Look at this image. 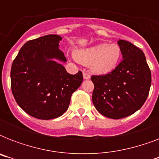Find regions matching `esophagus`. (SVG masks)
I'll list each match as a JSON object with an SVG mask.
<instances>
[{"mask_svg": "<svg viewBox=\"0 0 159 159\" xmlns=\"http://www.w3.org/2000/svg\"><path fill=\"white\" fill-rule=\"evenodd\" d=\"M90 77H91V76H90V74L88 72H83V78H84L85 80L90 79Z\"/></svg>", "mask_w": 159, "mask_h": 159, "instance_id": "34e87169", "label": "esophagus"}]
</instances>
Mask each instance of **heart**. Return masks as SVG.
I'll use <instances>...</instances> for the list:
<instances>
[{
	"label": "heart",
	"mask_w": 159,
	"mask_h": 159,
	"mask_svg": "<svg viewBox=\"0 0 159 159\" xmlns=\"http://www.w3.org/2000/svg\"><path fill=\"white\" fill-rule=\"evenodd\" d=\"M121 56V48L117 43H99L75 53L77 62L89 66L91 71L97 74H106L116 69Z\"/></svg>",
	"instance_id": "b5f03b06"
}]
</instances>
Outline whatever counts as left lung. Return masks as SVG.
Wrapping results in <instances>:
<instances>
[{
    "label": "left lung",
    "mask_w": 159,
    "mask_h": 159,
    "mask_svg": "<svg viewBox=\"0 0 159 159\" xmlns=\"http://www.w3.org/2000/svg\"><path fill=\"white\" fill-rule=\"evenodd\" d=\"M123 60L111 72L92 76V102L100 113L111 119L131 116L148 96L151 72L143 51L128 41L117 42Z\"/></svg>",
    "instance_id": "left-lung-1"
}]
</instances>
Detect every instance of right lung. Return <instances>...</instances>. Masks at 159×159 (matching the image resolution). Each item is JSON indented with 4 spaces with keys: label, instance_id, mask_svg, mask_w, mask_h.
<instances>
[{
    "label": "right lung",
    "instance_id": "obj_1",
    "mask_svg": "<svg viewBox=\"0 0 159 159\" xmlns=\"http://www.w3.org/2000/svg\"><path fill=\"white\" fill-rule=\"evenodd\" d=\"M62 37L57 34L26 42L11 66V90L17 104L34 118L51 120L67 111L72 94L83 80L81 71L71 75L61 62Z\"/></svg>",
    "mask_w": 159,
    "mask_h": 159
}]
</instances>
